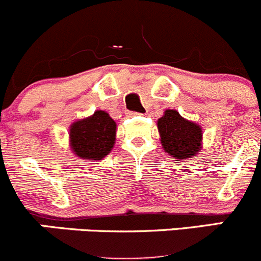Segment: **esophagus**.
I'll return each instance as SVG.
<instances>
[{
	"instance_id": "obj_1",
	"label": "esophagus",
	"mask_w": 261,
	"mask_h": 261,
	"mask_svg": "<svg viewBox=\"0 0 261 261\" xmlns=\"http://www.w3.org/2000/svg\"><path fill=\"white\" fill-rule=\"evenodd\" d=\"M125 114H127V117H136V115H139V113H137V112H130V110H128V112L125 113Z\"/></svg>"
}]
</instances>
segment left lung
I'll use <instances>...</instances> for the list:
<instances>
[{"mask_svg":"<svg viewBox=\"0 0 261 261\" xmlns=\"http://www.w3.org/2000/svg\"><path fill=\"white\" fill-rule=\"evenodd\" d=\"M157 127L162 147L176 161L197 156L202 148V128L184 119L176 110H166Z\"/></svg>","mask_w":261,"mask_h":261,"instance_id":"8db88e82","label":"left lung"}]
</instances>
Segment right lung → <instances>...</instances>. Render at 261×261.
<instances>
[{"mask_svg":"<svg viewBox=\"0 0 261 261\" xmlns=\"http://www.w3.org/2000/svg\"><path fill=\"white\" fill-rule=\"evenodd\" d=\"M115 130L117 124L109 114L97 110L92 117L71 125L72 151L85 160H102L114 146Z\"/></svg>","mask_w":261,"mask_h":261,"instance_id":"1","label":"right lung"}]
</instances>
